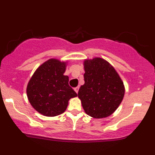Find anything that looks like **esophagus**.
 Instances as JSON below:
<instances>
[{"label": "esophagus", "mask_w": 155, "mask_h": 155, "mask_svg": "<svg viewBox=\"0 0 155 155\" xmlns=\"http://www.w3.org/2000/svg\"><path fill=\"white\" fill-rule=\"evenodd\" d=\"M79 87H76L74 88V91H76V94H78V92H79Z\"/></svg>", "instance_id": "34e87169"}]
</instances>
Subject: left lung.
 I'll use <instances>...</instances> for the list:
<instances>
[{"label":"left lung","instance_id":"8db88e82","mask_svg":"<svg viewBox=\"0 0 155 155\" xmlns=\"http://www.w3.org/2000/svg\"><path fill=\"white\" fill-rule=\"evenodd\" d=\"M84 84L78 97L84 111L94 118H104L116 110L125 94L123 82L114 68L105 60L95 58L84 63Z\"/></svg>","mask_w":155,"mask_h":155}]
</instances>
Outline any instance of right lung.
<instances>
[{
  "mask_svg": "<svg viewBox=\"0 0 155 155\" xmlns=\"http://www.w3.org/2000/svg\"><path fill=\"white\" fill-rule=\"evenodd\" d=\"M64 62L50 59L41 65L30 79L27 88L32 106L41 114L55 117L64 113L71 98L77 94L68 84L64 76Z\"/></svg>",
  "mask_w": 155,
  "mask_h": 155,
  "instance_id": "right-lung-1",
  "label": "right lung"
}]
</instances>
